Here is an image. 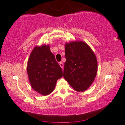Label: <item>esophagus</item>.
I'll return each instance as SVG.
<instances>
[{"label": "esophagus", "instance_id": "esophagus-1", "mask_svg": "<svg viewBox=\"0 0 125 125\" xmlns=\"http://www.w3.org/2000/svg\"><path fill=\"white\" fill-rule=\"evenodd\" d=\"M59 65H60V66H61V67L62 69H63V66H64V65H63V63L62 62H61L59 63Z\"/></svg>", "mask_w": 125, "mask_h": 125}]
</instances>
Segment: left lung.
<instances>
[{
    "mask_svg": "<svg viewBox=\"0 0 125 125\" xmlns=\"http://www.w3.org/2000/svg\"><path fill=\"white\" fill-rule=\"evenodd\" d=\"M63 77L75 91L83 92L91 86L97 71L96 56L87 44L71 42L65 45Z\"/></svg>",
    "mask_w": 125,
    "mask_h": 125,
    "instance_id": "obj_1",
    "label": "left lung"
}]
</instances>
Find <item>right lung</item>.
Listing matches in <instances>:
<instances>
[{
  "instance_id": "obj_1",
  "label": "right lung",
  "mask_w": 125,
  "mask_h": 125,
  "mask_svg": "<svg viewBox=\"0 0 125 125\" xmlns=\"http://www.w3.org/2000/svg\"><path fill=\"white\" fill-rule=\"evenodd\" d=\"M27 72L34 91L48 95L54 89L56 81L63 75L62 69L56 62L49 45L36 47L28 60Z\"/></svg>"
}]
</instances>
